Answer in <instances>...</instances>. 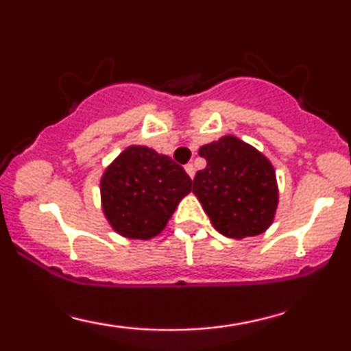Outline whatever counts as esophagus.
I'll use <instances>...</instances> for the list:
<instances>
[{
  "instance_id": "34e87169",
  "label": "esophagus",
  "mask_w": 351,
  "mask_h": 351,
  "mask_svg": "<svg viewBox=\"0 0 351 351\" xmlns=\"http://www.w3.org/2000/svg\"><path fill=\"white\" fill-rule=\"evenodd\" d=\"M184 170H186V173L189 175V178H195V173H196V170H195V165L193 163H188L186 167H184Z\"/></svg>"
}]
</instances>
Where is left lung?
<instances>
[{"label": "left lung", "mask_w": 351, "mask_h": 351, "mask_svg": "<svg viewBox=\"0 0 351 351\" xmlns=\"http://www.w3.org/2000/svg\"><path fill=\"white\" fill-rule=\"evenodd\" d=\"M206 168L196 173L193 193L216 231L232 239L263 234L279 204L276 170L267 156L237 136L203 145Z\"/></svg>", "instance_id": "left-lung-1"}]
</instances>
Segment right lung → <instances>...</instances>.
<instances>
[{"label": "right lung", "instance_id": "obj_1", "mask_svg": "<svg viewBox=\"0 0 351 351\" xmlns=\"http://www.w3.org/2000/svg\"><path fill=\"white\" fill-rule=\"evenodd\" d=\"M193 181L170 156L132 145L104 171L102 211L112 229L128 239H152L167 228Z\"/></svg>", "mask_w": 351, "mask_h": 351}]
</instances>
